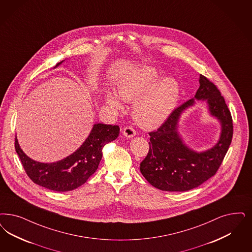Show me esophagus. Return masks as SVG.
I'll return each mask as SVG.
<instances>
[{"label":"esophagus","mask_w":252,"mask_h":252,"mask_svg":"<svg viewBox=\"0 0 252 252\" xmlns=\"http://www.w3.org/2000/svg\"><path fill=\"white\" fill-rule=\"evenodd\" d=\"M123 135L126 137V138H133L134 136H136V131L134 130L131 126H126L124 129H123Z\"/></svg>","instance_id":"1"}]
</instances>
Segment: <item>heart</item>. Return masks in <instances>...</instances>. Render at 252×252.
Segmentation results:
<instances>
[{
	"instance_id": "b5f03b06",
	"label": "heart",
	"mask_w": 252,
	"mask_h": 252,
	"mask_svg": "<svg viewBox=\"0 0 252 252\" xmlns=\"http://www.w3.org/2000/svg\"><path fill=\"white\" fill-rule=\"evenodd\" d=\"M162 77L160 71L152 66L133 69L122 79L118 95L124 101L133 102L132 115L143 128L153 129L162 125L173 112L180 95L178 82L172 77ZM106 103L115 111L123 109L118 95L109 92Z\"/></svg>"
}]
</instances>
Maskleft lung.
<instances>
[{
	"mask_svg": "<svg viewBox=\"0 0 252 252\" xmlns=\"http://www.w3.org/2000/svg\"><path fill=\"white\" fill-rule=\"evenodd\" d=\"M199 85L193 98L174 110L162 126L150 133L149 153L139 169L148 183L159 190L185 191L198 187L216 174L231 144L233 121L223 96L202 74ZM196 100L206 101L209 114L221 126L218 142L202 152L187 146L178 131L181 115Z\"/></svg>",
	"mask_w": 252,
	"mask_h": 252,
	"instance_id": "8db88e82",
	"label": "left lung"
}]
</instances>
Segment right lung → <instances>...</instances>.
Masks as SVG:
<instances>
[{"label":"right lung","mask_w":252,"mask_h":252,"mask_svg":"<svg viewBox=\"0 0 252 252\" xmlns=\"http://www.w3.org/2000/svg\"><path fill=\"white\" fill-rule=\"evenodd\" d=\"M119 131L118 126L95 123L86 140L74 153L53 163L38 162L28 157L19 146L17 137L15 147L27 175L33 183L51 191H71L95 173L102 158V148L116 139Z\"/></svg>","instance_id":"right-lung-1"}]
</instances>
